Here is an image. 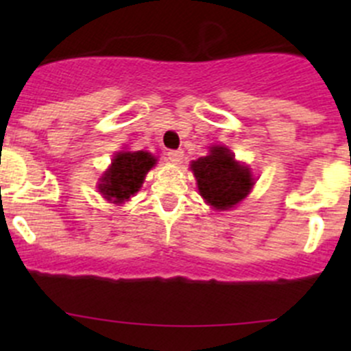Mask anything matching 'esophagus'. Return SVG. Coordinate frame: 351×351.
<instances>
[{
    "instance_id": "esophagus-1",
    "label": "esophagus",
    "mask_w": 351,
    "mask_h": 351,
    "mask_svg": "<svg viewBox=\"0 0 351 351\" xmlns=\"http://www.w3.org/2000/svg\"><path fill=\"white\" fill-rule=\"evenodd\" d=\"M166 156H168L169 161L175 162V165H178V162H182V159H183V151L182 149L168 151V153H166Z\"/></svg>"
}]
</instances>
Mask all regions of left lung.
Returning a JSON list of instances; mask_svg holds the SVG:
<instances>
[{
    "instance_id": "obj_1",
    "label": "left lung",
    "mask_w": 351,
    "mask_h": 351,
    "mask_svg": "<svg viewBox=\"0 0 351 351\" xmlns=\"http://www.w3.org/2000/svg\"><path fill=\"white\" fill-rule=\"evenodd\" d=\"M198 193L215 210H229L247 197L254 185L250 166L236 161L226 146H212L210 153L192 161Z\"/></svg>"
}]
</instances>
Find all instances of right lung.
<instances>
[{
  "label": "right lung",
  "instance_id": "obj_1",
  "mask_svg": "<svg viewBox=\"0 0 351 351\" xmlns=\"http://www.w3.org/2000/svg\"><path fill=\"white\" fill-rule=\"evenodd\" d=\"M158 159L146 151H120L98 183V192L113 204H123L143 186L147 171Z\"/></svg>",
  "mask_w": 351,
  "mask_h": 351
}]
</instances>
